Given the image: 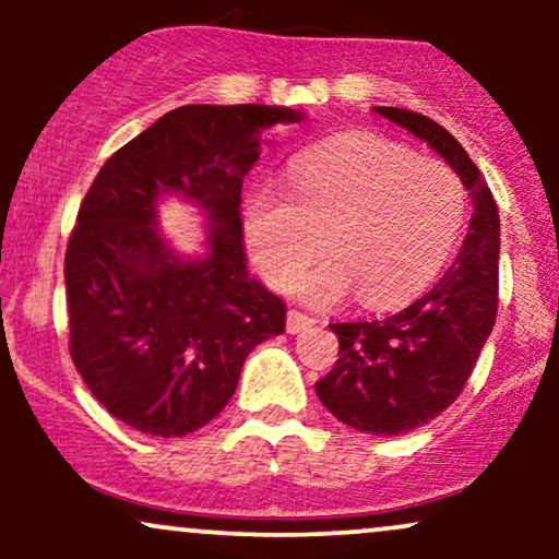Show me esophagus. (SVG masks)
Listing matches in <instances>:
<instances>
[{
	"mask_svg": "<svg viewBox=\"0 0 559 559\" xmlns=\"http://www.w3.org/2000/svg\"><path fill=\"white\" fill-rule=\"evenodd\" d=\"M312 323H316V320H312L310 316H305V312H299V310L286 312V331L288 333H299V331L310 329Z\"/></svg>",
	"mask_w": 559,
	"mask_h": 559,
	"instance_id": "obj_1",
	"label": "esophagus"
}]
</instances>
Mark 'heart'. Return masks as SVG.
<instances>
[{"label": "heart", "instance_id": "obj_1", "mask_svg": "<svg viewBox=\"0 0 559 559\" xmlns=\"http://www.w3.org/2000/svg\"><path fill=\"white\" fill-rule=\"evenodd\" d=\"M465 215V183L447 163L381 136H346L292 165V197L254 189L243 228L260 271L281 292L329 241L333 258L301 281V297L329 305L357 286L362 305L383 307L433 281Z\"/></svg>", "mask_w": 559, "mask_h": 559}]
</instances>
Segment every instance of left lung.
I'll list each match as a JSON object with an SVG mask.
<instances>
[{"label":"left lung","mask_w":559,"mask_h":559,"mask_svg":"<svg viewBox=\"0 0 559 559\" xmlns=\"http://www.w3.org/2000/svg\"><path fill=\"white\" fill-rule=\"evenodd\" d=\"M378 115L428 141L473 191L471 230L449 271L402 310L331 323L338 360L316 383L333 418L362 433L400 436L426 426L463 394L499 307V210L457 139L400 107Z\"/></svg>","instance_id":"obj_1"}]
</instances>
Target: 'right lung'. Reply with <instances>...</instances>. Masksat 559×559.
I'll use <instances>...</instances> for the list:
<instances>
[{
  "label": "right lung",
  "instance_id": "1",
  "mask_svg": "<svg viewBox=\"0 0 559 559\" xmlns=\"http://www.w3.org/2000/svg\"><path fill=\"white\" fill-rule=\"evenodd\" d=\"M267 105H186L120 146L83 197L66 252L70 357L96 402L141 433H194L226 407L254 346L284 333L286 305L249 278L241 183L260 131L299 123ZM194 198L204 259H178L156 199Z\"/></svg>",
  "mask_w": 559,
  "mask_h": 559
}]
</instances>
